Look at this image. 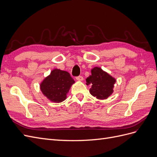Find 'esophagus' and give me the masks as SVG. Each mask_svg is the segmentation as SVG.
I'll use <instances>...</instances> for the list:
<instances>
[{
	"instance_id": "34e87169",
	"label": "esophagus",
	"mask_w": 157,
	"mask_h": 157,
	"mask_svg": "<svg viewBox=\"0 0 157 157\" xmlns=\"http://www.w3.org/2000/svg\"><path fill=\"white\" fill-rule=\"evenodd\" d=\"M76 79L79 80V81H82V80H83V77L82 76H78V77H76Z\"/></svg>"
}]
</instances>
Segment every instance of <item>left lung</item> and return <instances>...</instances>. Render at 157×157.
<instances>
[{
	"instance_id": "8db88e82",
	"label": "left lung",
	"mask_w": 157,
	"mask_h": 157,
	"mask_svg": "<svg viewBox=\"0 0 157 157\" xmlns=\"http://www.w3.org/2000/svg\"><path fill=\"white\" fill-rule=\"evenodd\" d=\"M91 73L86 79L87 84H92L90 93L99 99H107L113 92L115 79L99 67L92 69Z\"/></svg>"
}]
</instances>
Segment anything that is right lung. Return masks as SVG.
<instances>
[{
	"mask_svg": "<svg viewBox=\"0 0 157 157\" xmlns=\"http://www.w3.org/2000/svg\"><path fill=\"white\" fill-rule=\"evenodd\" d=\"M73 78L67 71L55 69L40 84V90L50 101L59 103L64 101L73 83Z\"/></svg>",
	"mask_w": 157,
	"mask_h": 157,
	"instance_id": "1",
	"label": "right lung"
}]
</instances>
